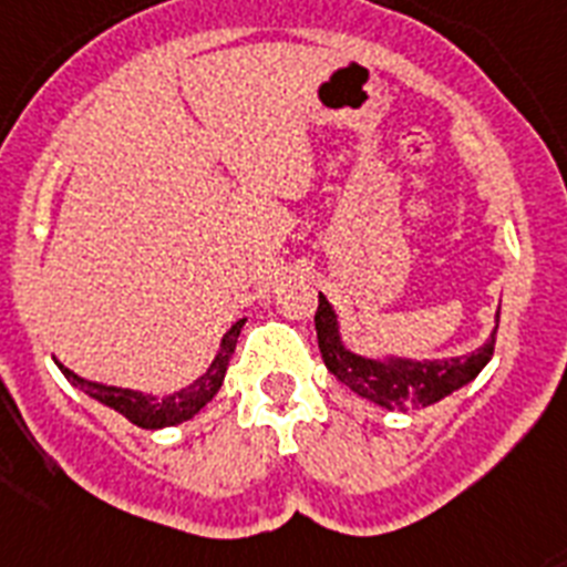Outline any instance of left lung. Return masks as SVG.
<instances>
[{
    "label": "left lung",
    "instance_id": "obj_1",
    "mask_svg": "<svg viewBox=\"0 0 567 567\" xmlns=\"http://www.w3.org/2000/svg\"><path fill=\"white\" fill-rule=\"evenodd\" d=\"M498 318L502 307L495 312L493 333L478 350H472L466 357L449 359H411V357H362L357 350H350L341 339V321L333 303L318 292L316 310V333L318 350L324 359L327 371L339 379L341 385H348L353 394L377 402L388 411H411L425 409L434 402L446 400L449 394L470 385L493 359L495 333H498Z\"/></svg>",
    "mask_w": 567,
    "mask_h": 567
}]
</instances>
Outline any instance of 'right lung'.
Segmentation results:
<instances>
[{"label":"right lung","mask_w":567,"mask_h":567,"mask_svg":"<svg viewBox=\"0 0 567 567\" xmlns=\"http://www.w3.org/2000/svg\"><path fill=\"white\" fill-rule=\"evenodd\" d=\"M243 324H246V318L231 324V330L223 336L217 357H214V362L208 364V371L203 377H196L188 388H179V391L165 396L142 394V391H133V388H118L106 385V382H95V379H83L74 371H69L63 362H58V368L78 391H83V394L106 405V409L118 411L121 417H126L138 429H150V432L153 429H167V425H179L185 420L196 417L217 396V391L223 388V379H226L228 362L234 357V348H237V336H240Z\"/></svg>","instance_id":"add662e5"}]
</instances>
